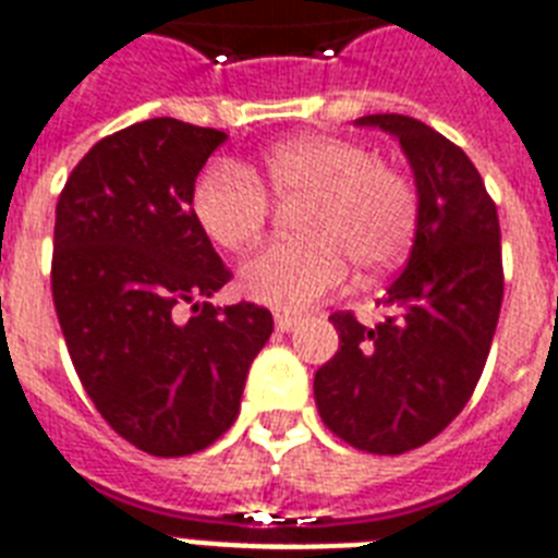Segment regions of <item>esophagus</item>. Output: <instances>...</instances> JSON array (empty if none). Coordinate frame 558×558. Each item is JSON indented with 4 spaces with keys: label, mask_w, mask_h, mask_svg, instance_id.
<instances>
[{
    "label": "esophagus",
    "mask_w": 558,
    "mask_h": 558,
    "mask_svg": "<svg viewBox=\"0 0 558 558\" xmlns=\"http://www.w3.org/2000/svg\"><path fill=\"white\" fill-rule=\"evenodd\" d=\"M298 322H301V318H298V315H292V313H287V310H278V313H275V327H278V332L295 330Z\"/></svg>",
    "instance_id": "1"
}]
</instances>
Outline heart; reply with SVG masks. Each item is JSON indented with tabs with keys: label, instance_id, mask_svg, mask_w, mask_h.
<instances>
[{
	"label": "heart",
	"instance_id": "1",
	"mask_svg": "<svg viewBox=\"0 0 558 558\" xmlns=\"http://www.w3.org/2000/svg\"><path fill=\"white\" fill-rule=\"evenodd\" d=\"M263 184L275 199H304L295 231L240 269L252 301L304 310L348 280L350 263L362 275L390 269L416 231L414 187L371 147L339 135H298L263 153ZM196 226L226 252H245L260 240L269 196L260 179L236 161H214L191 193Z\"/></svg>",
	"mask_w": 558,
	"mask_h": 558
}]
</instances>
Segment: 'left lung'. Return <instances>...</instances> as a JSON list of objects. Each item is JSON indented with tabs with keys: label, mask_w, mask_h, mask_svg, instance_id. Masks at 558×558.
<instances>
[{
	"label": "left lung",
	"mask_w": 558,
	"mask_h": 558,
	"mask_svg": "<svg viewBox=\"0 0 558 558\" xmlns=\"http://www.w3.org/2000/svg\"><path fill=\"white\" fill-rule=\"evenodd\" d=\"M405 153L416 185V231L402 275L365 327L332 313L339 353L318 367L324 425L371 454H402L446 428L472 397L504 301L501 228L484 179L460 147L408 116H365Z\"/></svg>",
	"instance_id": "left-lung-1"
}]
</instances>
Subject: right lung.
<instances>
[{
  "instance_id": "obj_1",
  "label": "right lung",
  "mask_w": 558,
  "mask_h": 558,
  "mask_svg": "<svg viewBox=\"0 0 558 558\" xmlns=\"http://www.w3.org/2000/svg\"><path fill=\"white\" fill-rule=\"evenodd\" d=\"M226 138L177 118L126 126L83 156L57 202L51 292L74 371L100 416L156 458L231 428L275 327L263 306L208 304L231 271L191 193Z\"/></svg>"
}]
</instances>
